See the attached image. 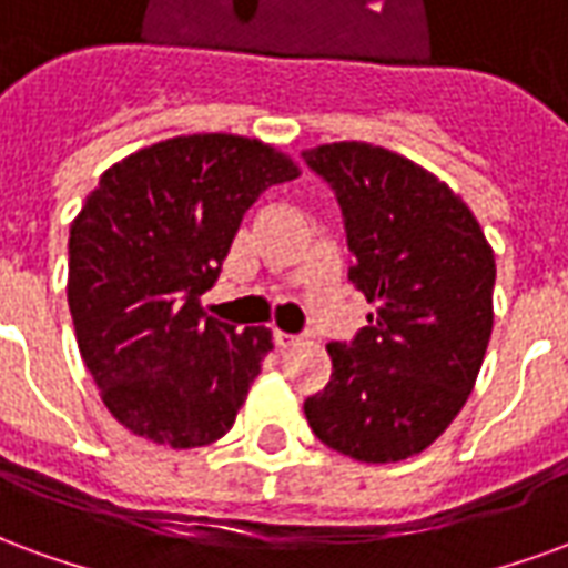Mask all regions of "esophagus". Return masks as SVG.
I'll list each match as a JSON object with an SVG mask.
<instances>
[{
  "label": "esophagus",
  "mask_w": 568,
  "mask_h": 568,
  "mask_svg": "<svg viewBox=\"0 0 568 568\" xmlns=\"http://www.w3.org/2000/svg\"><path fill=\"white\" fill-rule=\"evenodd\" d=\"M272 338H275V345L278 347H293L296 342H300V335L284 333V329H275V333H272Z\"/></svg>",
  "instance_id": "obj_1"
}]
</instances>
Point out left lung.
<instances>
[{"label": "left lung", "instance_id": "obj_1", "mask_svg": "<svg viewBox=\"0 0 568 568\" xmlns=\"http://www.w3.org/2000/svg\"><path fill=\"white\" fill-rule=\"evenodd\" d=\"M335 190L351 284L375 302L333 375L305 399L314 436L359 463H399L436 442L469 399L494 329V247L469 205L424 165L366 142L302 151Z\"/></svg>", "mask_w": 568, "mask_h": 568}]
</instances>
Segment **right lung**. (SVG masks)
Instances as JSON below:
<instances>
[{
	"instance_id": "right-lung-1",
	"label": "right lung",
	"mask_w": 568,
	"mask_h": 568,
	"mask_svg": "<svg viewBox=\"0 0 568 568\" xmlns=\"http://www.w3.org/2000/svg\"><path fill=\"white\" fill-rule=\"evenodd\" d=\"M300 178L287 153L230 132L178 135L102 172L69 233V312L118 424L165 448L230 433L272 351L266 326L205 317L244 211Z\"/></svg>"
}]
</instances>
